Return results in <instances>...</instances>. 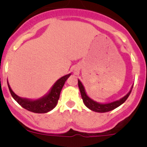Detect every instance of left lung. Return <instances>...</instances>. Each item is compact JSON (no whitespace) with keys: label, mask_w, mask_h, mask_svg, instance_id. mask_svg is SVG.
<instances>
[{"label":"left lung","mask_w":147,"mask_h":147,"mask_svg":"<svg viewBox=\"0 0 147 147\" xmlns=\"http://www.w3.org/2000/svg\"><path fill=\"white\" fill-rule=\"evenodd\" d=\"M133 84L131 87V89H130V90L129 91V92L127 93L126 95H124V97L120 98L119 100H115V101L111 102H107V103H101V102L94 101V100H93L92 99L90 98V97L87 95L84 85H83L82 83L81 82V81L78 79V87H79L81 97H82V99L84 105H85L88 109H90V110L94 111V112H100V113L110 112V111L116 109L117 107H118L120 105H122V104L127 100V99L128 98L129 96L130 93H131V90H132L133 88Z\"/></svg>","instance_id":"left-lung-1"}]
</instances>
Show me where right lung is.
I'll return each mask as SVG.
<instances>
[{
  "label": "right lung",
  "mask_w": 147,
  "mask_h": 147,
  "mask_svg": "<svg viewBox=\"0 0 147 147\" xmlns=\"http://www.w3.org/2000/svg\"><path fill=\"white\" fill-rule=\"evenodd\" d=\"M70 75L71 73L67 74L57 80L52 86L48 92L38 99H28L19 97L12 90L8 81L7 82L12 97L22 107L34 113L42 114L47 113L55 107L56 105H57L60 92L64 86L65 81Z\"/></svg>",
  "instance_id": "add662e5"
}]
</instances>
